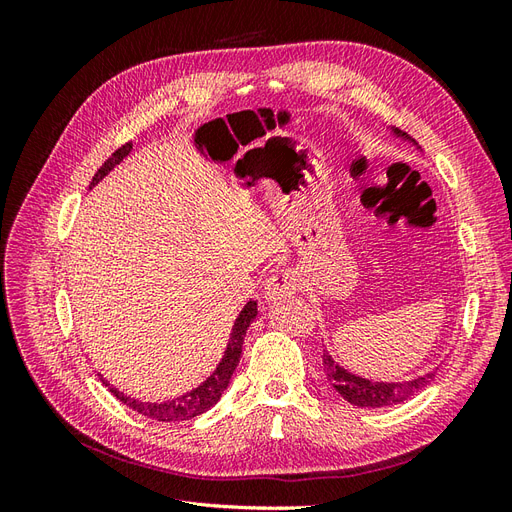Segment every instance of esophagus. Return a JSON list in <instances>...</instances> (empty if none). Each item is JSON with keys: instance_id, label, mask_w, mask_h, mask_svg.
Returning a JSON list of instances; mask_svg holds the SVG:
<instances>
[{"instance_id": "esophagus-1", "label": "esophagus", "mask_w": 512, "mask_h": 512, "mask_svg": "<svg viewBox=\"0 0 512 512\" xmlns=\"http://www.w3.org/2000/svg\"><path fill=\"white\" fill-rule=\"evenodd\" d=\"M297 275H294V271H275L265 288H262V299H265V303H277L284 297H290V294L297 290Z\"/></svg>"}]
</instances>
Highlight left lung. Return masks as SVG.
Listing matches in <instances>:
<instances>
[{
    "instance_id": "obj_1",
    "label": "left lung",
    "mask_w": 512,
    "mask_h": 512,
    "mask_svg": "<svg viewBox=\"0 0 512 512\" xmlns=\"http://www.w3.org/2000/svg\"><path fill=\"white\" fill-rule=\"evenodd\" d=\"M395 138H401L404 143H410L412 147L421 149L416 145V141L408 134H404L397 128H389ZM322 367H324V376H327L329 384L333 389L346 399L348 404L359 406V408H386V406H395L414 397L416 393H421L425 386L436 378L438 367H433L431 371L423 376H416L412 380H401V382H378V380H369L359 374H352L346 367L339 365L329 350L322 352Z\"/></svg>"
}]
</instances>
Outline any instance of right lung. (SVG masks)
<instances>
[{
    "label": "right lung",
    "mask_w": 512,
    "mask_h": 512,
    "mask_svg": "<svg viewBox=\"0 0 512 512\" xmlns=\"http://www.w3.org/2000/svg\"><path fill=\"white\" fill-rule=\"evenodd\" d=\"M132 143H126L123 147H119L111 158H108L100 168L98 173L94 175V179H91L89 183V190L96 188V185L111 173V170H115L123 160H126L130 153H132ZM258 316V303L256 301H247L243 305V309L239 312L235 324H232V331H230V337H228V344H226V350L222 354V359L218 363V367H215L211 371V376L200 382L196 389L183 393L175 399H166V401H141L136 397H130L126 393H121L119 389H115L113 384H108V380H102V384L106 386L108 391H111L121 404H126L128 408H132L134 412L143 414L147 418H156V421H162V423H170V421H190V418L198 416L207 412L209 408H213L215 404H218L222 393L228 389L230 384V378L232 374H235V369L239 365V359H241V350H243V339H245V333L247 329H250V324L256 320Z\"/></svg>",
    "instance_id": "add662e5"
}]
</instances>
